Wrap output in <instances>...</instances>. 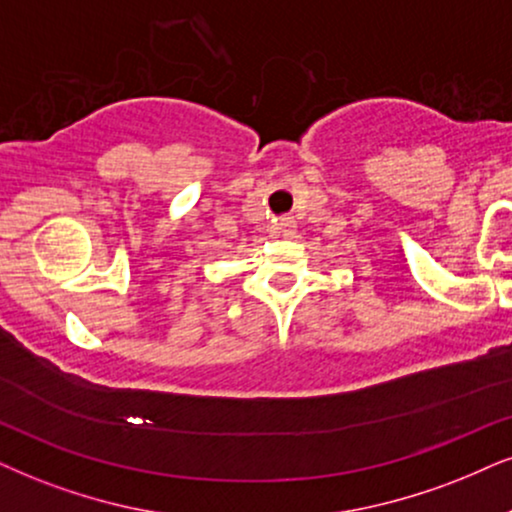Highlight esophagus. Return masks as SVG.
I'll return each mask as SVG.
<instances>
[{"label": "esophagus", "instance_id": "esophagus-1", "mask_svg": "<svg viewBox=\"0 0 512 512\" xmlns=\"http://www.w3.org/2000/svg\"><path fill=\"white\" fill-rule=\"evenodd\" d=\"M276 231H278V234H293V231H295V222H293V219H290V217H281V219H278V222H276Z\"/></svg>", "mask_w": 512, "mask_h": 512}]
</instances>
